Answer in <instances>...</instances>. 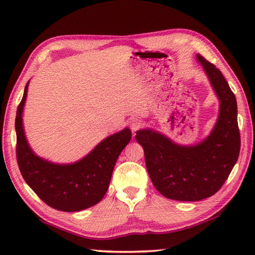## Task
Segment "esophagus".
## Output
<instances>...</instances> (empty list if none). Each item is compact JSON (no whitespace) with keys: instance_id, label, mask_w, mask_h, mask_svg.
Listing matches in <instances>:
<instances>
[{"instance_id":"obj_1","label":"esophagus","mask_w":255,"mask_h":255,"mask_svg":"<svg viewBox=\"0 0 255 255\" xmlns=\"http://www.w3.org/2000/svg\"><path fill=\"white\" fill-rule=\"evenodd\" d=\"M142 126H143L142 122L140 121V119H138V118H133L132 121L130 122V129H131L132 133H134L137 130H139V129L141 128Z\"/></svg>"}]
</instances>
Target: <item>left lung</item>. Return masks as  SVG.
I'll return each instance as SVG.
<instances>
[{
    "label": "left lung",
    "instance_id": "1",
    "mask_svg": "<svg viewBox=\"0 0 255 255\" xmlns=\"http://www.w3.org/2000/svg\"><path fill=\"white\" fill-rule=\"evenodd\" d=\"M196 59L219 100V114L213 130L200 142L189 145L178 144L151 128L136 133L154 187L166 198L181 202H197L217 193L240 152L236 96L213 63L200 55Z\"/></svg>",
    "mask_w": 255,
    "mask_h": 255
}]
</instances>
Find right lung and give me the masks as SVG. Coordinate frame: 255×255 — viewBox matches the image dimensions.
Instances as JSON below:
<instances>
[{
  "mask_svg": "<svg viewBox=\"0 0 255 255\" xmlns=\"http://www.w3.org/2000/svg\"><path fill=\"white\" fill-rule=\"evenodd\" d=\"M28 84L29 81L15 118L16 156L21 175L38 197L52 208L70 213L92 207L107 192L118 156L131 139L130 129L124 128L106 137L84 158L73 163H53L40 158L30 148L23 126Z\"/></svg>",
  "mask_w": 255,
  "mask_h": 255,
  "instance_id": "1",
  "label": "right lung"
}]
</instances>
